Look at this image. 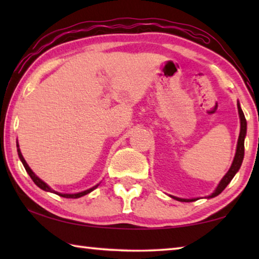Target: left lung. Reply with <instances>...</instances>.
I'll list each match as a JSON object with an SVG mask.
<instances>
[{"label": "left lung", "instance_id": "8db88e82", "mask_svg": "<svg viewBox=\"0 0 259 259\" xmlns=\"http://www.w3.org/2000/svg\"><path fill=\"white\" fill-rule=\"evenodd\" d=\"M238 112H239L240 124L241 125H240V135H239V139H238V145H236V152H235L233 162H232L231 168L229 169V171L226 172L225 176L222 178L221 182H219V184L216 187V190H214L213 193H211V194H210L209 196H207V199H211V198H214V196L221 194V193L225 190V187L229 185L232 179H233V177L235 176V174L239 171L240 166H241V164H242L243 156H244V138H245V135H247V121H245L244 114L242 112V109H241L239 102H238ZM169 196H170V198L175 199V200H177V201H181V202H193V201L199 200V198H196V199H182V198H177V196H174V195H169Z\"/></svg>", "mask_w": 259, "mask_h": 259}]
</instances>
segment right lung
Segmentation results:
<instances>
[{
    "label": "right lung",
    "mask_w": 259,
    "mask_h": 259,
    "mask_svg": "<svg viewBox=\"0 0 259 259\" xmlns=\"http://www.w3.org/2000/svg\"><path fill=\"white\" fill-rule=\"evenodd\" d=\"M17 152H18V156H19V159H20V161H21V163L24 164V166H25V169H26V171H27V174L29 175V177L32 178V181L36 184V185L41 188V190H43V191H46V192H50V193H55V194H57V195H59V196H63V198H67V199H77V198H81V196H83V195H85V194H88V193H90V192H93L94 190H96V188H97L98 186H99V184H97V185H95L94 187H91V188H89V190H85V191H82V192H78V193H73V194H67V193H59V192H56L55 190H52V188L48 185L47 183H45L42 181L41 178H38L36 175H35L34 172H33V170L29 168V165L27 164V162L25 161V159H24V156H23V154H21V152H20V148H19V144H18V142H17Z\"/></svg>",
    "instance_id": "obj_1"
}]
</instances>
